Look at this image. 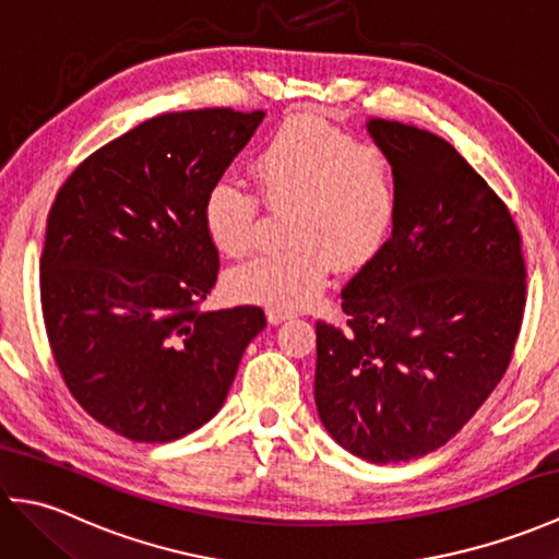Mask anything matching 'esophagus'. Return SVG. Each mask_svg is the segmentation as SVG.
I'll return each mask as SVG.
<instances>
[{"label":"esophagus","instance_id":"34e87169","mask_svg":"<svg viewBox=\"0 0 559 559\" xmlns=\"http://www.w3.org/2000/svg\"><path fill=\"white\" fill-rule=\"evenodd\" d=\"M293 317H295V312L281 310V307H269V310H266L269 324H283V322H288V319H293Z\"/></svg>","mask_w":559,"mask_h":559}]
</instances>
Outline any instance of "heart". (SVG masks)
Masks as SVG:
<instances>
[{
	"label": "heart",
	"mask_w": 559,
	"mask_h": 559,
	"mask_svg": "<svg viewBox=\"0 0 559 559\" xmlns=\"http://www.w3.org/2000/svg\"><path fill=\"white\" fill-rule=\"evenodd\" d=\"M252 173L271 206L290 204V242L228 273V290L237 300L281 310L312 302L334 261L338 269L365 264L394 228L399 194L386 153L317 115H290L273 129L257 151ZM257 218V197L233 180H216L201 199L209 240L228 257L252 249Z\"/></svg>",
	"instance_id": "obj_1"
}]
</instances>
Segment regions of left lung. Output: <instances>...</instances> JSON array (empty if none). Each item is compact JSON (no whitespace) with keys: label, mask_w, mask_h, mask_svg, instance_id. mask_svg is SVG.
I'll return each instance as SVG.
<instances>
[{"label":"left lung","mask_w":559,"mask_h":559,"mask_svg":"<svg viewBox=\"0 0 559 559\" xmlns=\"http://www.w3.org/2000/svg\"><path fill=\"white\" fill-rule=\"evenodd\" d=\"M394 168L391 237L341 293L346 329L317 322L314 403L336 442L370 463L447 444L512 360L526 266L512 213L427 129L367 120Z\"/></svg>","instance_id":"1"}]
</instances>
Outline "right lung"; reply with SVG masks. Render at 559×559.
Wrapping results in <instances>:
<instances>
[{"label": "right lung", "instance_id": "right-lung-1", "mask_svg": "<svg viewBox=\"0 0 559 559\" xmlns=\"http://www.w3.org/2000/svg\"><path fill=\"white\" fill-rule=\"evenodd\" d=\"M264 112H165L83 160L57 192L40 257L55 362L91 418L173 442L223 406L259 307L199 312L218 276L201 199Z\"/></svg>", "mask_w": 559, "mask_h": 559}]
</instances>
